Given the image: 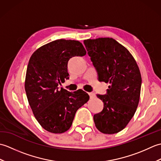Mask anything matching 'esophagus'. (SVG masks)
Listing matches in <instances>:
<instances>
[{
  "label": "esophagus",
  "mask_w": 161,
  "mask_h": 161,
  "mask_svg": "<svg viewBox=\"0 0 161 161\" xmlns=\"http://www.w3.org/2000/svg\"><path fill=\"white\" fill-rule=\"evenodd\" d=\"M88 95H89L91 99H93L95 97V95L94 93H88Z\"/></svg>",
  "instance_id": "obj_1"
}]
</instances>
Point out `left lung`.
I'll use <instances>...</instances> for the list:
<instances>
[{
	"mask_svg": "<svg viewBox=\"0 0 161 161\" xmlns=\"http://www.w3.org/2000/svg\"><path fill=\"white\" fill-rule=\"evenodd\" d=\"M97 70L98 80L109 83L107 94L97 95L104 107L93 119L102 133L113 134L126 127L138 107L141 75L134 58L125 47L112 38L84 41Z\"/></svg>",
	"mask_w": 161,
	"mask_h": 161,
	"instance_id": "8db88e82",
	"label": "left lung"
}]
</instances>
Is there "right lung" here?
<instances>
[{
	"mask_svg": "<svg viewBox=\"0 0 161 161\" xmlns=\"http://www.w3.org/2000/svg\"><path fill=\"white\" fill-rule=\"evenodd\" d=\"M86 51L75 40L57 39L32 54L27 68L25 89L35 117L46 131L61 133L70 129L77 111L89 100L82 90L73 93L59 84L69 78L68 62Z\"/></svg>",
	"mask_w": 161,
	"mask_h": 161,
	"instance_id": "1",
	"label": "right lung"
}]
</instances>
